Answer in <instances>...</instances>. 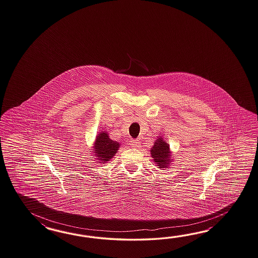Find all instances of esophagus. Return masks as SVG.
Listing matches in <instances>:
<instances>
[{"instance_id": "obj_1", "label": "esophagus", "mask_w": 258, "mask_h": 258, "mask_svg": "<svg viewBox=\"0 0 258 258\" xmlns=\"http://www.w3.org/2000/svg\"><path fill=\"white\" fill-rule=\"evenodd\" d=\"M130 145L133 148H141V143H140L139 140H132L130 142Z\"/></svg>"}]
</instances>
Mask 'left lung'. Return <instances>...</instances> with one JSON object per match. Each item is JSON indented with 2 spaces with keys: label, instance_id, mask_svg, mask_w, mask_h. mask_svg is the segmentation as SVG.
Masks as SVG:
<instances>
[{
  "label": "left lung",
  "instance_id": "left-lung-1",
  "mask_svg": "<svg viewBox=\"0 0 258 258\" xmlns=\"http://www.w3.org/2000/svg\"><path fill=\"white\" fill-rule=\"evenodd\" d=\"M153 161L157 164V167L160 170L170 167V162L173 160V156L170 151V145L164 140L162 136L156 139L155 144L150 149Z\"/></svg>",
  "mask_w": 258,
  "mask_h": 258
}]
</instances>
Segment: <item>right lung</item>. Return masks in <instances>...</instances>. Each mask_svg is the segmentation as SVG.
<instances>
[{
  "mask_svg": "<svg viewBox=\"0 0 258 258\" xmlns=\"http://www.w3.org/2000/svg\"><path fill=\"white\" fill-rule=\"evenodd\" d=\"M120 144L109 137L107 132H100L97 134L92 150L97 162L105 164L113 158L119 149Z\"/></svg>",
  "mask_w": 258,
  "mask_h": 258,
  "instance_id": "add662e5",
  "label": "right lung"
}]
</instances>
